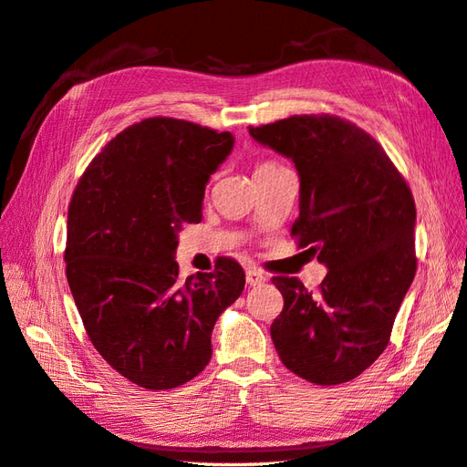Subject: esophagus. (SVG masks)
I'll use <instances>...</instances> for the list:
<instances>
[{"label":"esophagus","mask_w":467,"mask_h":467,"mask_svg":"<svg viewBox=\"0 0 467 467\" xmlns=\"http://www.w3.org/2000/svg\"><path fill=\"white\" fill-rule=\"evenodd\" d=\"M245 280H247L249 286H261V285H265L268 278H266V275H263L259 271H253V268H251V271H247V275H245Z\"/></svg>","instance_id":"esophagus-1"}]
</instances>
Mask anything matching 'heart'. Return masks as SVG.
Segmentation results:
<instances>
[{
    "label": "heart",
    "instance_id": "b5f03b06",
    "mask_svg": "<svg viewBox=\"0 0 467 467\" xmlns=\"http://www.w3.org/2000/svg\"><path fill=\"white\" fill-rule=\"evenodd\" d=\"M265 167H273V163H261L257 169H265Z\"/></svg>",
    "mask_w": 467,
    "mask_h": 467
}]
</instances>
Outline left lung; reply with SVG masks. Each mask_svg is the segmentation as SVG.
<instances>
[{
  "instance_id": "left-lung-1",
  "label": "left lung",
  "mask_w": 467,
  "mask_h": 467,
  "mask_svg": "<svg viewBox=\"0 0 467 467\" xmlns=\"http://www.w3.org/2000/svg\"><path fill=\"white\" fill-rule=\"evenodd\" d=\"M300 177V247L327 266L319 292L275 276L285 307L271 325L282 364L317 386L360 376L386 350L417 271L415 201L376 140L329 115L251 129Z\"/></svg>"
}]
</instances>
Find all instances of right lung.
Listing matches in <instances>:
<instances>
[{"label": "right lung", "mask_w": 467, "mask_h": 467, "mask_svg": "<svg viewBox=\"0 0 467 467\" xmlns=\"http://www.w3.org/2000/svg\"><path fill=\"white\" fill-rule=\"evenodd\" d=\"M234 144L232 132L146 119L110 140L69 202V290L99 355L136 386L171 389L199 376L212 329L244 292L232 259L187 280L175 261L182 223L201 222L210 175Z\"/></svg>", "instance_id": "1"}]
</instances>
